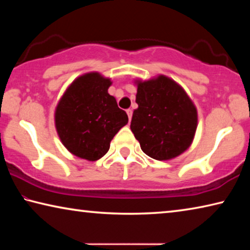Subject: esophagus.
<instances>
[{"mask_svg": "<svg viewBox=\"0 0 250 250\" xmlns=\"http://www.w3.org/2000/svg\"><path fill=\"white\" fill-rule=\"evenodd\" d=\"M132 113H133L132 109H128V110H126V115H128V117H129V121L131 120V118H132Z\"/></svg>", "mask_w": 250, "mask_h": 250, "instance_id": "1", "label": "esophagus"}]
</instances>
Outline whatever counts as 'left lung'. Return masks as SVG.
Returning a JSON list of instances; mask_svg holds the SVG:
<instances>
[{"mask_svg":"<svg viewBox=\"0 0 250 250\" xmlns=\"http://www.w3.org/2000/svg\"><path fill=\"white\" fill-rule=\"evenodd\" d=\"M130 128L150 158L162 161L180 155L191 146L197 126V111L174 80L158 78L138 82Z\"/></svg>","mask_w":250,"mask_h":250,"instance_id":"8db88e82","label":"left lung"}]
</instances>
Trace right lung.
I'll use <instances>...</instances> for the list:
<instances>
[{"label":"right lung","instance_id":"1","mask_svg":"<svg viewBox=\"0 0 250 250\" xmlns=\"http://www.w3.org/2000/svg\"><path fill=\"white\" fill-rule=\"evenodd\" d=\"M111 82L98 73L82 76L70 84L55 112L59 138L76 156L97 161L107 153L110 142L128 124L125 110L108 94Z\"/></svg>","mask_w":250,"mask_h":250}]
</instances>
